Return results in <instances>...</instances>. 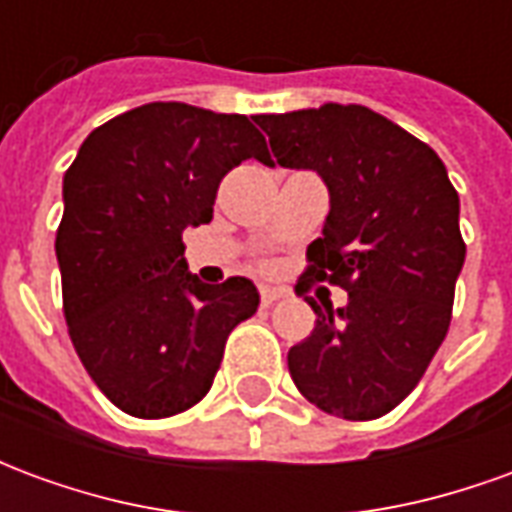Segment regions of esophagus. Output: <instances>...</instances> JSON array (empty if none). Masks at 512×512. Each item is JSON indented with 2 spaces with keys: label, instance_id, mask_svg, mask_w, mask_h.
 <instances>
[{
  "label": "esophagus",
  "instance_id": "34e87169",
  "mask_svg": "<svg viewBox=\"0 0 512 512\" xmlns=\"http://www.w3.org/2000/svg\"><path fill=\"white\" fill-rule=\"evenodd\" d=\"M285 296H288L285 290L271 288V285H263V288H260V304H263V307H271L274 301L285 299Z\"/></svg>",
  "mask_w": 512,
  "mask_h": 512
}]
</instances>
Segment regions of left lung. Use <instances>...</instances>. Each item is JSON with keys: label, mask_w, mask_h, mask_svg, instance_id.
Here are the masks:
<instances>
[{"label": "left lung", "mask_w": 512, "mask_h": 512, "mask_svg": "<svg viewBox=\"0 0 512 512\" xmlns=\"http://www.w3.org/2000/svg\"><path fill=\"white\" fill-rule=\"evenodd\" d=\"M255 123L279 167L312 169L329 189L301 285L348 290L337 310L307 299L318 318L288 351L293 384L334 417H384L419 384L450 329L466 257L458 191L433 147L367 106L323 104Z\"/></svg>", "instance_id": "8db88e82"}]
</instances>
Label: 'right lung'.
Returning a JSON list of instances; mask_svg holds the SVG:
<instances>
[{
    "mask_svg": "<svg viewBox=\"0 0 512 512\" xmlns=\"http://www.w3.org/2000/svg\"><path fill=\"white\" fill-rule=\"evenodd\" d=\"M246 158L271 161L246 115L156 101L95 128L65 172L54 249L68 334L131 417L200 403L230 332L257 312L249 279L205 285L183 257V230L211 222L219 183Z\"/></svg>",
    "mask_w": 512,
    "mask_h": 512,
    "instance_id": "right-lung-1",
    "label": "right lung"
}]
</instances>
